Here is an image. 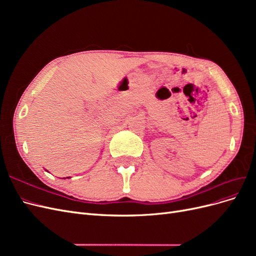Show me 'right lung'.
I'll return each instance as SVG.
<instances>
[{
  "label": "right lung",
  "instance_id": "1",
  "mask_svg": "<svg viewBox=\"0 0 256 256\" xmlns=\"http://www.w3.org/2000/svg\"><path fill=\"white\" fill-rule=\"evenodd\" d=\"M67 178H70V177H67Z\"/></svg>",
  "mask_w": 256,
  "mask_h": 256
}]
</instances>
